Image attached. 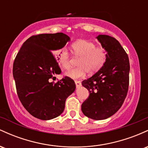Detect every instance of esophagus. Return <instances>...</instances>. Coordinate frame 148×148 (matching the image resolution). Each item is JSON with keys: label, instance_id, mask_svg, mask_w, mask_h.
Returning <instances> with one entry per match:
<instances>
[{"label": "esophagus", "instance_id": "1", "mask_svg": "<svg viewBox=\"0 0 148 148\" xmlns=\"http://www.w3.org/2000/svg\"><path fill=\"white\" fill-rule=\"evenodd\" d=\"M75 84H76V87H80V86H81V82L79 81H75Z\"/></svg>", "mask_w": 148, "mask_h": 148}]
</instances>
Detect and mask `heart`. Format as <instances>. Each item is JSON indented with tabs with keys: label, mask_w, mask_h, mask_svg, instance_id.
I'll use <instances>...</instances> for the list:
<instances>
[{
	"label": "heart",
	"mask_w": 148,
	"mask_h": 148,
	"mask_svg": "<svg viewBox=\"0 0 148 148\" xmlns=\"http://www.w3.org/2000/svg\"><path fill=\"white\" fill-rule=\"evenodd\" d=\"M74 55L80 57L78 61L79 67L66 73V76L72 79H80L86 73L95 74L106 63L107 51L103 47H97L95 42L81 40L73 43L72 46ZM58 61L60 67L64 70H69L72 67V58L65 48L58 52Z\"/></svg>",
	"instance_id": "heart-1"
}]
</instances>
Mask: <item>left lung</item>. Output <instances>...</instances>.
Instances as JSON below:
<instances>
[{"instance_id":"8db88e82","label":"left lung","mask_w":148,"mask_h":148,"mask_svg":"<svg viewBox=\"0 0 148 148\" xmlns=\"http://www.w3.org/2000/svg\"><path fill=\"white\" fill-rule=\"evenodd\" d=\"M107 51L106 63L92 76L84 80L89 91L81 105L84 114L93 120H104L115 114L126 98L130 82V60L116 39L106 35L97 37Z\"/></svg>"}]
</instances>
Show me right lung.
Segmentation results:
<instances>
[{"label":"right lung","mask_w":148,"mask_h":148,"mask_svg":"<svg viewBox=\"0 0 148 148\" xmlns=\"http://www.w3.org/2000/svg\"><path fill=\"white\" fill-rule=\"evenodd\" d=\"M69 39L62 33L33 35L15 58L13 76L18 99L35 118L48 120L59 116L66 99L75 90V83L68 76L51 81L61 73L53 51L64 47Z\"/></svg>","instance_id":"obj_1"}]
</instances>
